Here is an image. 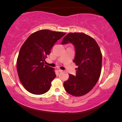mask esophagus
Listing matches in <instances>:
<instances>
[{
	"mask_svg": "<svg viewBox=\"0 0 122 122\" xmlns=\"http://www.w3.org/2000/svg\"><path fill=\"white\" fill-rule=\"evenodd\" d=\"M57 71H59V72H62V71H63L61 69H60L59 68H57Z\"/></svg>",
	"mask_w": 122,
	"mask_h": 122,
	"instance_id": "esophagus-1",
	"label": "esophagus"
}]
</instances>
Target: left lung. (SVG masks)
Listing matches in <instances>:
<instances>
[{"label":"left lung","instance_id":"8db88e82","mask_svg":"<svg viewBox=\"0 0 122 122\" xmlns=\"http://www.w3.org/2000/svg\"><path fill=\"white\" fill-rule=\"evenodd\" d=\"M71 43L75 49L73 62L78 66L76 76L69 74L63 83L68 93L81 96L88 93L100 78L102 55L96 41L83 33H69L63 39L61 44Z\"/></svg>","mask_w":122,"mask_h":122}]
</instances>
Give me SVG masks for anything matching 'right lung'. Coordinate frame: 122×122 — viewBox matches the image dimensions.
<instances>
[{
	"mask_svg": "<svg viewBox=\"0 0 122 122\" xmlns=\"http://www.w3.org/2000/svg\"><path fill=\"white\" fill-rule=\"evenodd\" d=\"M66 33L42 30L32 33L20 49L16 68L20 82L30 93L41 95L50 89L56 77L54 69L45 65L53 45Z\"/></svg>",
	"mask_w": 122,
	"mask_h": 122,
	"instance_id": "obj_1",
	"label": "right lung"
}]
</instances>
